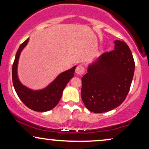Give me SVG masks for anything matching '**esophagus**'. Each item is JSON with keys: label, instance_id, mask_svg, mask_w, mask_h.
<instances>
[{"label": "esophagus", "instance_id": "1", "mask_svg": "<svg viewBox=\"0 0 149 149\" xmlns=\"http://www.w3.org/2000/svg\"><path fill=\"white\" fill-rule=\"evenodd\" d=\"M85 73V68L83 67L82 65H79L76 67V73L77 75H79V76H81L83 73Z\"/></svg>", "mask_w": 149, "mask_h": 149}]
</instances>
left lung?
<instances>
[{
	"label": "left lung",
	"instance_id": "left-lung-1",
	"mask_svg": "<svg viewBox=\"0 0 149 149\" xmlns=\"http://www.w3.org/2000/svg\"><path fill=\"white\" fill-rule=\"evenodd\" d=\"M115 48L90 64L82 78L81 98L90 111L104 113L120 105L130 91L135 64L128 45L115 40Z\"/></svg>",
	"mask_w": 149,
	"mask_h": 149
}]
</instances>
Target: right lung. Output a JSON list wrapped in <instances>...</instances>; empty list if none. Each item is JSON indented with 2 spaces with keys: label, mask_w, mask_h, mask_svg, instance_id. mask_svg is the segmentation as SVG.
I'll return each mask as SVG.
<instances>
[{
  "label": "right lung",
  "mask_w": 149,
  "mask_h": 149,
  "mask_svg": "<svg viewBox=\"0 0 149 149\" xmlns=\"http://www.w3.org/2000/svg\"><path fill=\"white\" fill-rule=\"evenodd\" d=\"M29 42L26 40L19 47L13 65L12 78L15 91L19 98L27 107L38 112H45L51 110L59 103L64 89L70 79L74 76L76 66L64 71L58 76L48 86L40 90H33L21 83L17 76V65L20 53Z\"/></svg>",
  "instance_id": "1"
}]
</instances>
